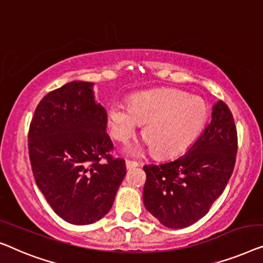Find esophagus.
Returning a JSON list of instances; mask_svg holds the SVG:
<instances>
[{
    "label": "esophagus",
    "mask_w": 263,
    "mask_h": 263,
    "mask_svg": "<svg viewBox=\"0 0 263 263\" xmlns=\"http://www.w3.org/2000/svg\"><path fill=\"white\" fill-rule=\"evenodd\" d=\"M137 165H138V163H137V162H135V161H130V160H126V168H127V169L135 168V167H137Z\"/></svg>",
    "instance_id": "1"
}]
</instances>
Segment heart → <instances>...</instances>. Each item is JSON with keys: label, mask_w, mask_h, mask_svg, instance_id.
I'll return each instance as SVG.
<instances>
[{"label": "heart", "mask_w": 263, "mask_h": 263, "mask_svg": "<svg viewBox=\"0 0 263 263\" xmlns=\"http://www.w3.org/2000/svg\"><path fill=\"white\" fill-rule=\"evenodd\" d=\"M207 120V106L197 96L173 89H158L132 96L128 106L108 108L109 133L126 142L144 124L143 137L157 156H173L197 139Z\"/></svg>", "instance_id": "1"}]
</instances>
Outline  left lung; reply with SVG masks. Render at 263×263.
<instances>
[{
    "label": "left lung",
    "mask_w": 263,
    "mask_h": 263,
    "mask_svg": "<svg viewBox=\"0 0 263 263\" xmlns=\"http://www.w3.org/2000/svg\"><path fill=\"white\" fill-rule=\"evenodd\" d=\"M237 146L234 116L224 101L217 102L211 123L186 154L165 163L144 165L146 210L167 228L194 224L224 192Z\"/></svg>",
    "instance_id": "1"
}]
</instances>
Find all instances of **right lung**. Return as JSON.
<instances>
[{"mask_svg": "<svg viewBox=\"0 0 263 263\" xmlns=\"http://www.w3.org/2000/svg\"><path fill=\"white\" fill-rule=\"evenodd\" d=\"M107 113L95 103L93 83L72 81L50 91L34 110L28 154L36 186L62 219L87 225L112 207L126 175L110 155Z\"/></svg>", "mask_w": 263, "mask_h": 263, "instance_id": "right-lung-1", "label": "right lung"}]
</instances>
